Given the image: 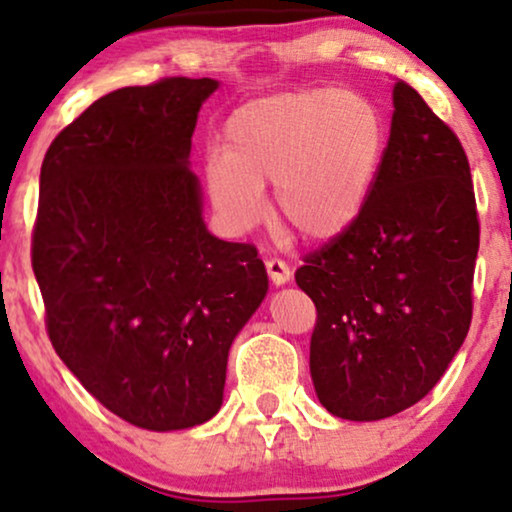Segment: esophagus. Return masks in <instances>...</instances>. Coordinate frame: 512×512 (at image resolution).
<instances>
[{
  "label": "esophagus",
  "mask_w": 512,
  "mask_h": 512,
  "mask_svg": "<svg viewBox=\"0 0 512 512\" xmlns=\"http://www.w3.org/2000/svg\"><path fill=\"white\" fill-rule=\"evenodd\" d=\"M267 274L269 279H272L274 286H284L291 281V267L286 264L284 260H279V257H272V260H267Z\"/></svg>",
  "instance_id": "1"
}]
</instances>
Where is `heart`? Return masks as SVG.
<instances>
[{
  "label": "heart",
  "instance_id": "obj_1",
  "mask_svg": "<svg viewBox=\"0 0 512 512\" xmlns=\"http://www.w3.org/2000/svg\"><path fill=\"white\" fill-rule=\"evenodd\" d=\"M223 149L207 158L211 204L245 233L276 211L305 238L327 243L361 219L387 151L378 103L356 91L298 88L240 105L223 127Z\"/></svg>",
  "mask_w": 512,
  "mask_h": 512
}]
</instances>
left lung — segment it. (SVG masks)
I'll use <instances>...</instances> for the list:
<instances>
[{"label": "left lung", "mask_w": 512, "mask_h": 512, "mask_svg": "<svg viewBox=\"0 0 512 512\" xmlns=\"http://www.w3.org/2000/svg\"><path fill=\"white\" fill-rule=\"evenodd\" d=\"M363 216L303 257L317 399L349 421L409 409L443 378L472 322L479 216L460 139L404 81Z\"/></svg>", "instance_id": "obj_1"}]
</instances>
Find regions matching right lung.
I'll list each match as a JSON object with an SVG mask.
<instances>
[{"instance_id": "obj_1", "label": "right lung", "mask_w": 512, "mask_h": 512, "mask_svg": "<svg viewBox=\"0 0 512 512\" xmlns=\"http://www.w3.org/2000/svg\"><path fill=\"white\" fill-rule=\"evenodd\" d=\"M214 79L98 98L40 168L31 262L50 342L105 409L149 431L209 421L236 334L267 296L250 243L207 231L190 170Z\"/></svg>"}]
</instances>
